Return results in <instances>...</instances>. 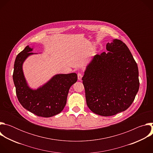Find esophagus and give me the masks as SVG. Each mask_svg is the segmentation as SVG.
<instances>
[{
    "label": "esophagus",
    "mask_w": 153,
    "mask_h": 153,
    "mask_svg": "<svg viewBox=\"0 0 153 153\" xmlns=\"http://www.w3.org/2000/svg\"><path fill=\"white\" fill-rule=\"evenodd\" d=\"M82 73H79L78 74H77V77H78V79L79 80H80L81 79H82Z\"/></svg>",
    "instance_id": "34e87169"
}]
</instances>
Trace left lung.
<instances>
[{
  "mask_svg": "<svg viewBox=\"0 0 153 153\" xmlns=\"http://www.w3.org/2000/svg\"><path fill=\"white\" fill-rule=\"evenodd\" d=\"M106 53L96 54L82 77L87 106L94 113L111 116L125 111L139 88L137 63L122 41L108 43Z\"/></svg>",
  "mask_w": 153,
  "mask_h": 153,
  "instance_id": "left-lung-1",
  "label": "left lung"
}]
</instances>
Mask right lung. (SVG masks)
<instances>
[{"label": "right lung", "instance_id": "add662e5", "mask_svg": "<svg viewBox=\"0 0 153 153\" xmlns=\"http://www.w3.org/2000/svg\"><path fill=\"white\" fill-rule=\"evenodd\" d=\"M33 49L28 46L19 53L14 65L13 78L17 99L22 106L35 115L50 117L60 113L67 103L72 85L77 80L76 73L57 74L36 90L30 89L22 71V64Z\"/></svg>", "mask_w": 153, "mask_h": 153}]
</instances>
